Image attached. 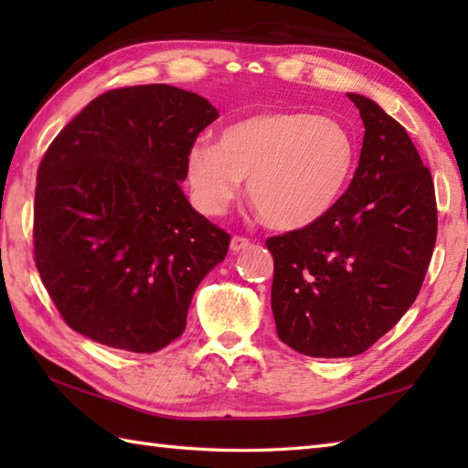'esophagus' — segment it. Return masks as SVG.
<instances>
[{
    "label": "esophagus",
    "instance_id": "1",
    "mask_svg": "<svg viewBox=\"0 0 468 468\" xmlns=\"http://www.w3.org/2000/svg\"><path fill=\"white\" fill-rule=\"evenodd\" d=\"M250 245H251V241L247 239V237L235 235L233 239H231V245H229V247H231V251H233V253H237V251H241V250H245V247H250Z\"/></svg>",
    "mask_w": 468,
    "mask_h": 468
}]
</instances>
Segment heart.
I'll list each match as a JSON object with an SVG mask.
<instances>
[{
    "instance_id": "heart-1",
    "label": "heart",
    "mask_w": 468,
    "mask_h": 468,
    "mask_svg": "<svg viewBox=\"0 0 468 468\" xmlns=\"http://www.w3.org/2000/svg\"><path fill=\"white\" fill-rule=\"evenodd\" d=\"M356 163L352 133L330 116L263 112L223 128L217 146L197 143L186 176L198 207L221 213L250 178V201L283 231L322 218L342 197Z\"/></svg>"
}]
</instances>
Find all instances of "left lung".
<instances>
[{
  "label": "left lung",
  "mask_w": 468,
  "mask_h": 468,
  "mask_svg": "<svg viewBox=\"0 0 468 468\" xmlns=\"http://www.w3.org/2000/svg\"><path fill=\"white\" fill-rule=\"evenodd\" d=\"M347 98L366 128L350 186L315 223L265 241L277 335L314 357L362 354L400 322L439 229L431 171L404 126L370 98Z\"/></svg>",
  "instance_id": "1"
}]
</instances>
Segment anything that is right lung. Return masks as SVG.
<instances>
[{
  "instance_id": "right-lung-1",
  "label": "right lung",
  "mask_w": 468,
  "mask_h": 468,
  "mask_svg": "<svg viewBox=\"0 0 468 468\" xmlns=\"http://www.w3.org/2000/svg\"><path fill=\"white\" fill-rule=\"evenodd\" d=\"M217 118L208 101L181 88H116L48 146L34 198V260L74 332L138 354L185 332L197 285L231 243L178 185L198 133Z\"/></svg>"
}]
</instances>
